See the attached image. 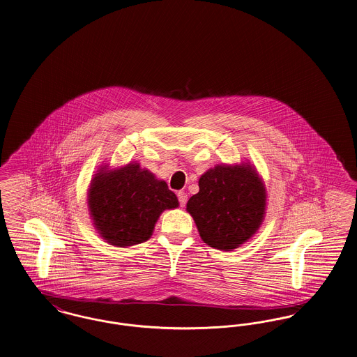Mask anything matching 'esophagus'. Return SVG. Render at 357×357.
<instances>
[{
  "label": "esophagus",
  "instance_id": "obj_1",
  "mask_svg": "<svg viewBox=\"0 0 357 357\" xmlns=\"http://www.w3.org/2000/svg\"><path fill=\"white\" fill-rule=\"evenodd\" d=\"M177 197H178V203H180V206H184L187 204L188 195L185 192L180 190V192L177 193Z\"/></svg>",
  "mask_w": 357,
  "mask_h": 357
}]
</instances>
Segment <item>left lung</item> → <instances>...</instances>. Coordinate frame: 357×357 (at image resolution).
I'll list each match as a JSON object with an SVG mask.
<instances>
[{
	"label": "left lung",
	"mask_w": 357,
	"mask_h": 357,
	"mask_svg": "<svg viewBox=\"0 0 357 357\" xmlns=\"http://www.w3.org/2000/svg\"><path fill=\"white\" fill-rule=\"evenodd\" d=\"M200 190L187 203L199 234L209 247L232 251L259 229L266 211V188L250 162L216 165L199 180Z\"/></svg>",
	"instance_id": "left-lung-1"
}]
</instances>
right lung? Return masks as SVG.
Listing matches in <instances>:
<instances>
[{"instance_id": "add662e5", "label": "right lung", "mask_w": 357, "mask_h": 357, "mask_svg": "<svg viewBox=\"0 0 357 357\" xmlns=\"http://www.w3.org/2000/svg\"><path fill=\"white\" fill-rule=\"evenodd\" d=\"M89 211L95 229L109 244L129 247L146 242L165 209L178 206L164 180L139 164L100 168L89 188Z\"/></svg>"}]
</instances>
